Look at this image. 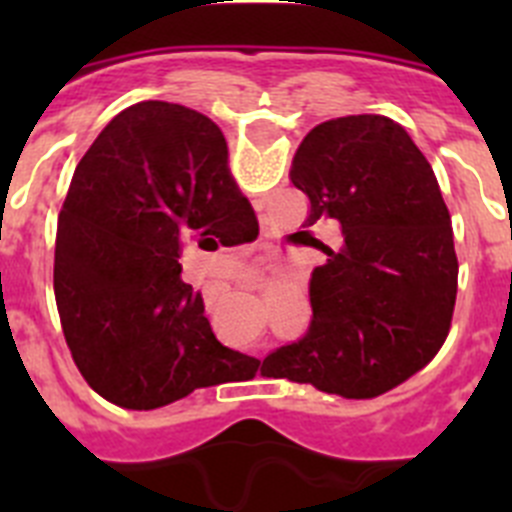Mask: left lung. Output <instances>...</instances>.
I'll return each instance as SVG.
<instances>
[{"instance_id":"obj_1","label":"left lung","mask_w":512,"mask_h":512,"mask_svg":"<svg viewBox=\"0 0 512 512\" xmlns=\"http://www.w3.org/2000/svg\"><path fill=\"white\" fill-rule=\"evenodd\" d=\"M289 179L310 200L305 228L336 220L341 241L310 277L312 320L271 351L264 377L343 397H377L420 372L451 328L459 261L436 174L402 125L384 115L320 122Z\"/></svg>"}]
</instances>
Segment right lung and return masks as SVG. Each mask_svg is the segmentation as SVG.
I'll list each match as a JSON object with an SVG mask.
<instances>
[{"label":"right lung","mask_w":512,"mask_h":512,"mask_svg":"<svg viewBox=\"0 0 512 512\" xmlns=\"http://www.w3.org/2000/svg\"><path fill=\"white\" fill-rule=\"evenodd\" d=\"M248 220L225 135L202 112L148 99L97 135L58 215L53 264L63 336L97 395L156 410L253 374V359L217 341L179 264L187 241L238 246Z\"/></svg>","instance_id":"obj_1"}]
</instances>
